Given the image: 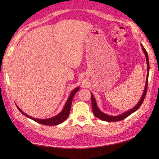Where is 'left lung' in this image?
<instances>
[{"instance_id":"1","label":"left lung","mask_w":159,"mask_h":159,"mask_svg":"<svg viewBox=\"0 0 159 159\" xmlns=\"http://www.w3.org/2000/svg\"><path fill=\"white\" fill-rule=\"evenodd\" d=\"M142 50H143V52L145 55V57H146L147 64V80H146V85H145L144 93H143V94H142L141 99L139 100L138 104H137L135 107H134L133 109L128 110V111H125L122 114L116 116H109L108 114H104V113L102 112L99 109V108L98 107V105H97L95 99V98H94L93 95L91 93V100H92V107H93V114L95 115L96 117L99 118V119L104 120V121H108V122L119 121V120L125 119V118L133 114V112L136 111L137 110H138L142 105V102H143L145 96H146V94H147V85H148V77H149V57H148V54H147V52L146 51V50L144 49V48L143 47V45H142Z\"/></svg>"}]
</instances>
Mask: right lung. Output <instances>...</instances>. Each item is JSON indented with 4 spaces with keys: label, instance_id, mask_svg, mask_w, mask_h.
I'll return each mask as SVG.
<instances>
[{
    "label": "right lung",
    "instance_id": "1",
    "mask_svg": "<svg viewBox=\"0 0 159 159\" xmlns=\"http://www.w3.org/2000/svg\"><path fill=\"white\" fill-rule=\"evenodd\" d=\"M79 88L78 87L76 88H75V89L72 91L71 93L70 94L68 99H67V101L65 104V106H64L62 111H61L60 114H57V116H55L50 118H46V119H39V118H35L30 116H28L27 114H26L25 113H24L20 108H19L17 105V109L20 110V112L22 113V114L25 116H26V117L31 118V119L34 120V121L40 123V124L45 125H56L60 124V123L64 122V120H65L66 118H68L69 113H70V110H71V106L72 100H73V98H74L75 94H76L78 91H79Z\"/></svg>",
    "mask_w": 159,
    "mask_h": 159
}]
</instances>
